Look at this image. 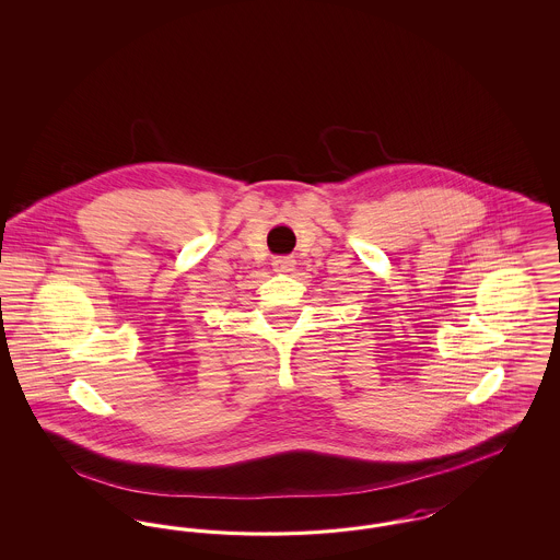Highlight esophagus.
<instances>
[{
    "label": "esophagus",
    "instance_id": "34e87169",
    "mask_svg": "<svg viewBox=\"0 0 560 560\" xmlns=\"http://www.w3.org/2000/svg\"><path fill=\"white\" fill-rule=\"evenodd\" d=\"M293 265H295V260L290 256H279V258L272 260V268L277 272H290V270H293Z\"/></svg>",
    "mask_w": 560,
    "mask_h": 560
}]
</instances>
